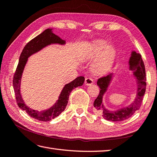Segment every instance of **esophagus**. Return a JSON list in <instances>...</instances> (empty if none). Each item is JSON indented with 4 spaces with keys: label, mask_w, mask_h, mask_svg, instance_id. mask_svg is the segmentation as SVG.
<instances>
[{
    "label": "esophagus",
    "mask_w": 157,
    "mask_h": 157,
    "mask_svg": "<svg viewBox=\"0 0 157 157\" xmlns=\"http://www.w3.org/2000/svg\"><path fill=\"white\" fill-rule=\"evenodd\" d=\"M94 83L93 79L92 78H86L85 79V84L87 86H90L91 84H93Z\"/></svg>",
    "instance_id": "esophagus-1"
}]
</instances>
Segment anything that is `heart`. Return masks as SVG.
<instances>
[{
	"instance_id": "b5f03b06",
	"label": "heart",
	"mask_w": 157,
	"mask_h": 157,
	"mask_svg": "<svg viewBox=\"0 0 157 157\" xmlns=\"http://www.w3.org/2000/svg\"><path fill=\"white\" fill-rule=\"evenodd\" d=\"M107 45L108 42L105 40L99 39L87 45L79 52V58L83 61L93 60L101 56L92 67L93 72L95 74H101L107 71L114 61L116 49L112 45L107 48Z\"/></svg>"
}]
</instances>
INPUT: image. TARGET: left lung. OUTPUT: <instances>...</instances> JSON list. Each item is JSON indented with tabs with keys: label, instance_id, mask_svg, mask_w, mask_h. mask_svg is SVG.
Segmentation results:
<instances>
[{
	"label": "left lung",
	"instance_id": "1",
	"mask_svg": "<svg viewBox=\"0 0 157 157\" xmlns=\"http://www.w3.org/2000/svg\"><path fill=\"white\" fill-rule=\"evenodd\" d=\"M129 68L133 71L135 76L137 80V90L136 99L129 106L126 107L115 112H110L104 107L102 100L104 93L107 90L110 81L112 80V74L107 75L98 79L97 85L99 86L100 92L94 101V111L103 116L104 119L109 121L119 122L129 118L137 110H139L142 105L144 95L145 94L146 82V70L145 65L141 55L137 54L136 52H132L129 60Z\"/></svg>",
	"mask_w": 157,
	"mask_h": 157
}]
</instances>
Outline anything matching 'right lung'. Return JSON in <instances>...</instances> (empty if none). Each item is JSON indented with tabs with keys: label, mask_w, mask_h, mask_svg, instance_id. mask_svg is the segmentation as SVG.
<instances>
[{
	"label": "right lung",
	"mask_w": 157,
	"mask_h": 157,
	"mask_svg": "<svg viewBox=\"0 0 157 157\" xmlns=\"http://www.w3.org/2000/svg\"><path fill=\"white\" fill-rule=\"evenodd\" d=\"M52 44H59L63 45L65 44V41L61 39L58 36L54 35L52 33V29H46L42 33L28 43L20 54L19 63H18L16 70H15L13 79V89L17 105L19 106L20 109L25 111L30 117L40 121L44 122L51 121L52 119L57 117L61 113L64 112L67 103H68L69 97L71 92L75 88L82 86L85 80L84 77L80 76L75 78L71 82L66 84L61 92L58 100L56 103L51 108L47 110L39 112L37 110L30 109L26 105L20 94V82L24 67H25L28 60V58L31 56L32 54L41 50L45 46Z\"/></svg>",
	"instance_id": "1"
}]
</instances>
